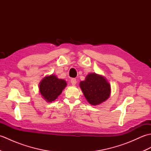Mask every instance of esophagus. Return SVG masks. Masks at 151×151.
<instances>
[{
  "mask_svg": "<svg viewBox=\"0 0 151 151\" xmlns=\"http://www.w3.org/2000/svg\"><path fill=\"white\" fill-rule=\"evenodd\" d=\"M70 82H71V84L73 86H75L76 84V78H72L70 80Z\"/></svg>",
  "mask_w": 151,
  "mask_h": 151,
  "instance_id": "obj_1",
  "label": "esophagus"
}]
</instances>
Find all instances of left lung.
I'll return each mask as SVG.
<instances>
[{"instance_id": "8db88e82", "label": "left lung", "mask_w": 151, "mask_h": 151, "mask_svg": "<svg viewBox=\"0 0 151 151\" xmlns=\"http://www.w3.org/2000/svg\"><path fill=\"white\" fill-rule=\"evenodd\" d=\"M84 95L89 104L99 105L106 101L110 95V84L103 76L89 73L85 81L80 82Z\"/></svg>"}]
</instances>
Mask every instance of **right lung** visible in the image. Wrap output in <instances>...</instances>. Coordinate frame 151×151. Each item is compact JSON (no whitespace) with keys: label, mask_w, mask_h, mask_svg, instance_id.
Returning a JSON list of instances; mask_svg holds the SVG:
<instances>
[{"label":"right lung","mask_w":151,"mask_h":151,"mask_svg":"<svg viewBox=\"0 0 151 151\" xmlns=\"http://www.w3.org/2000/svg\"><path fill=\"white\" fill-rule=\"evenodd\" d=\"M66 81L54 75L46 76L40 83V92L47 102L54 101L66 87Z\"/></svg>","instance_id":"right-lung-1"}]
</instances>
